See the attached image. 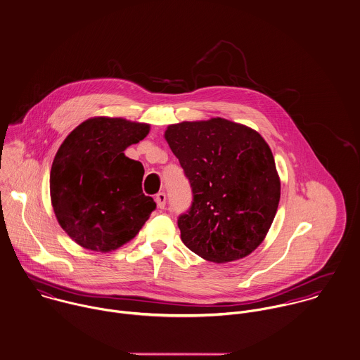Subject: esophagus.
<instances>
[{
    "label": "esophagus",
    "instance_id": "obj_1",
    "mask_svg": "<svg viewBox=\"0 0 360 360\" xmlns=\"http://www.w3.org/2000/svg\"><path fill=\"white\" fill-rule=\"evenodd\" d=\"M155 201H156V205L159 209H163L166 206V194L165 193H158L156 197H155Z\"/></svg>",
    "mask_w": 360,
    "mask_h": 360
}]
</instances>
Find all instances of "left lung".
I'll return each instance as SVG.
<instances>
[{
	"mask_svg": "<svg viewBox=\"0 0 360 360\" xmlns=\"http://www.w3.org/2000/svg\"><path fill=\"white\" fill-rule=\"evenodd\" d=\"M165 139L193 191L190 209L177 219L184 245L216 263L255 251L280 201L274 158L262 136L213 117L170 124Z\"/></svg>",
	"mask_w": 360,
	"mask_h": 360,
	"instance_id": "8db88e82",
	"label": "left lung"
}]
</instances>
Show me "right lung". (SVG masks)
Segmentation results:
<instances>
[{
    "label": "right lung",
    "instance_id": "1",
    "mask_svg": "<svg viewBox=\"0 0 360 360\" xmlns=\"http://www.w3.org/2000/svg\"><path fill=\"white\" fill-rule=\"evenodd\" d=\"M150 124L93 117L62 143L52 162L55 216L86 250L108 252L134 238L156 204L144 195V167L123 151L141 141Z\"/></svg>",
    "mask_w": 360,
    "mask_h": 360
}]
</instances>
